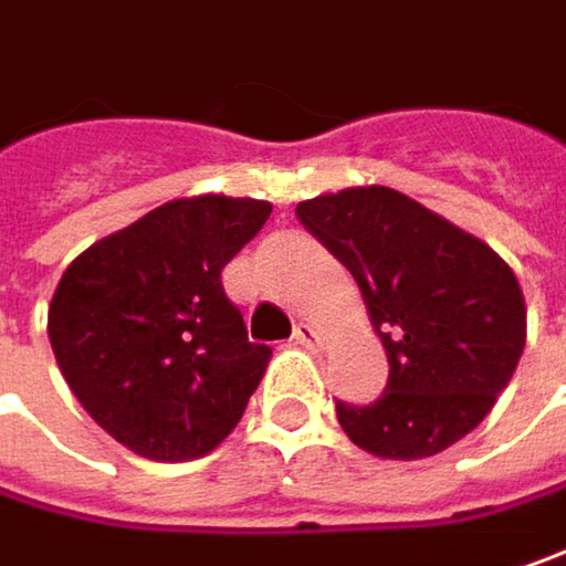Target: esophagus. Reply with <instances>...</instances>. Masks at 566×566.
<instances>
[{"instance_id": "1", "label": "esophagus", "mask_w": 566, "mask_h": 566, "mask_svg": "<svg viewBox=\"0 0 566 566\" xmlns=\"http://www.w3.org/2000/svg\"><path fill=\"white\" fill-rule=\"evenodd\" d=\"M293 340L302 344V347H308V350H318L322 344H325V337H322V331L315 325H308V322H298L296 331H293Z\"/></svg>"}]
</instances>
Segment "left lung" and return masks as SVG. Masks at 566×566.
I'll return each instance as SVG.
<instances>
[{"mask_svg": "<svg viewBox=\"0 0 566 566\" xmlns=\"http://www.w3.org/2000/svg\"><path fill=\"white\" fill-rule=\"evenodd\" d=\"M296 219L354 273L388 354L376 401H337L344 433L401 462L468 437L523 356L516 273L484 241L391 187L305 200Z\"/></svg>", "mask_w": 566, "mask_h": 566, "instance_id": "left-lung-1", "label": "left lung"}]
</instances>
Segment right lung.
I'll list each match as a JSON object with an SVG mask.
<instances>
[{"label":"right lung","mask_w":566,"mask_h":566,"mask_svg":"<svg viewBox=\"0 0 566 566\" xmlns=\"http://www.w3.org/2000/svg\"><path fill=\"white\" fill-rule=\"evenodd\" d=\"M270 203L190 197L146 212L72 261L46 334L78 405L129 452L190 462L235 430L264 379L222 290V268L254 239Z\"/></svg>","instance_id":"right-lung-1"}]
</instances>
